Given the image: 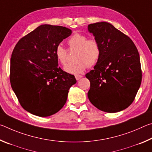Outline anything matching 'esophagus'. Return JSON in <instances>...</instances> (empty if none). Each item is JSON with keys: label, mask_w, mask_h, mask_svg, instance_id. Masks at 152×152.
<instances>
[{"label": "esophagus", "mask_w": 152, "mask_h": 152, "mask_svg": "<svg viewBox=\"0 0 152 152\" xmlns=\"http://www.w3.org/2000/svg\"><path fill=\"white\" fill-rule=\"evenodd\" d=\"M82 77V76H81V75H76L75 76V78H76V79L77 80H79Z\"/></svg>", "instance_id": "esophagus-1"}]
</instances>
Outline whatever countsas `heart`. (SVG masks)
Listing matches in <instances>:
<instances>
[{
  "mask_svg": "<svg viewBox=\"0 0 152 152\" xmlns=\"http://www.w3.org/2000/svg\"><path fill=\"white\" fill-rule=\"evenodd\" d=\"M70 50H77L74 64H69L64 70L66 72L77 74L82 73L88 67L96 65L101 54V46L94 38H88L82 33H75L68 40ZM55 55L56 60L61 65L65 66L68 60V50L61 45L56 48Z\"/></svg>",
  "mask_w": 152,
  "mask_h": 152,
  "instance_id": "b5f03b06",
  "label": "heart"
}]
</instances>
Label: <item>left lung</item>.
<instances>
[{
	"label": "left lung",
	"mask_w": 152,
	"mask_h": 152,
	"mask_svg": "<svg viewBox=\"0 0 152 152\" xmlns=\"http://www.w3.org/2000/svg\"><path fill=\"white\" fill-rule=\"evenodd\" d=\"M101 46L94 70L86 74L91 82L88 97L97 109L107 113L125 109L134 101L142 74L140 54L133 41L107 22L88 26Z\"/></svg>",
	"instance_id": "8db88e82"
}]
</instances>
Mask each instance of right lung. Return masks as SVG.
Masks as SVG:
<instances>
[{
  "instance_id": "right-lung-1",
  "label": "right lung",
  "mask_w": 152,
  "mask_h": 152,
  "mask_svg": "<svg viewBox=\"0 0 152 152\" xmlns=\"http://www.w3.org/2000/svg\"><path fill=\"white\" fill-rule=\"evenodd\" d=\"M72 34L62 26L42 25L22 37L11 58L10 82L20 104L33 115L48 117L65 104L74 75L58 67L55 50Z\"/></svg>"
}]
</instances>
